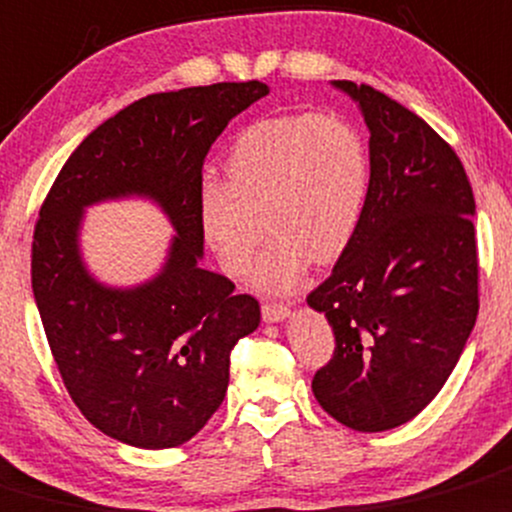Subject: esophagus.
<instances>
[{"label":"esophagus","instance_id":"obj_1","mask_svg":"<svg viewBox=\"0 0 512 512\" xmlns=\"http://www.w3.org/2000/svg\"><path fill=\"white\" fill-rule=\"evenodd\" d=\"M290 315V307L287 305H277V302H265L262 305V320L265 322H280Z\"/></svg>","mask_w":512,"mask_h":512}]
</instances>
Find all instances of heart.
Returning <instances> with one entry per match:
<instances>
[{
  "mask_svg": "<svg viewBox=\"0 0 512 512\" xmlns=\"http://www.w3.org/2000/svg\"><path fill=\"white\" fill-rule=\"evenodd\" d=\"M227 180L197 187V225L227 275H245L267 227L275 232L252 275L257 290L290 292L315 260L355 240L370 197V155L340 117L290 112L252 122L227 155Z\"/></svg>",
  "mask_w": 512,
  "mask_h": 512,
  "instance_id": "b5f03b06",
  "label": "heart"
}]
</instances>
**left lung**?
Listing matches in <instances>:
<instances>
[{
	"label": "left lung",
	"instance_id": "8db88e82",
	"mask_svg": "<svg viewBox=\"0 0 512 512\" xmlns=\"http://www.w3.org/2000/svg\"><path fill=\"white\" fill-rule=\"evenodd\" d=\"M332 84L370 130V197L352 245L307 295L335 332L312 393L337 423L382 433L440 393L473 332L475 197L460 157L425 119L370 84Z\"/></svg>",
	"mask_w": 512,
	"mask_h": 512
}]
</instances>
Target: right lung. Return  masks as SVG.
I'll use <instances>...</instances> for the list:
<instances>
[{
	"label": "right lung",
	"mask_w": 512,
	"mask_h": 512,
	"mask_svg": "<svg viewBox=\"0 0 512 512\" xmlns=\"http://www.w3.org/2000/svg\"><path fill=\"white\" fill-rule=\"evenodd\" d=\"M270 94L252 82L160 92L102 122L59 170L32 240V290L64 388L119 443L177 448L222 405L230 352L260 325V302L202 270L197 187L212 142ZM147 196L178 235L163 270L135 288L88 275L78 252L83 207Z\"/></svg>",
	"instance_id": "obj_1"
}]
</instances>
